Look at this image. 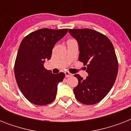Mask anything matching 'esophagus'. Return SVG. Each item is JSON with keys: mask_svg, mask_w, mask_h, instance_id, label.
Segmentation results:
<instances>
[{"mask_svg": "<svg viewBox=\"0 0 131 131\" xmlns=\"http://www.w3.org/2000/svg\"><path fill=\"white\" fill-rule=\"evenodd\" d=\"M64 73H65V76L67 77V78H69V77H71V76H72V74L70 73L69 71L64 72Z\"/></svg>", "mask_w": 131, "mask_h": 131, "instance_id": "34e87169", "label": "esophagus"}]
</instances>
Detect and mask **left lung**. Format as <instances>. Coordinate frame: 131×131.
Masks as SVG:
<instances>
[{
  "label": "left lung",
  "instance_id": "obj_1",
  "mask_svg": "<svg viewBox=\"0 0 131 131\" xmlns=\"http://www.w3.org/2000/svg\"><path fill=\"white\" fill-rule=\"evenodd\" d=\"M79 45V60L88 74L85 80L75 74L78 85L73 88L78 101L86 105L100 102L112 89L118 71L114 45L105 35L89 29H69Z\"/></svg>",
  "mask_w": 131,
  "mask_h": 131
}]
</instances>
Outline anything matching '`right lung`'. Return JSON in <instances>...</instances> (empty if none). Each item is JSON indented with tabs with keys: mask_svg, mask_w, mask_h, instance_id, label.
<instances>
[{
	"mask_svg": "<svg viewBox=\"0 0 131 131\" xmlns=\"http://www.w3.org/2000/svg\"><path fill=\"white\" fill-rule=\"evenodd\" d=\"M68 29L41 28L30 33L21 41L14 66L17 86L26 99L37 105L51 103L56 99L58 83L64 73L53 74L44 68L51 58L55 44Z\"/></svg>",
	"mask_w": 131,
	"mask_h": 131,
	"instance_id": "1",
	"label": "right lung"
}]
</instances>
